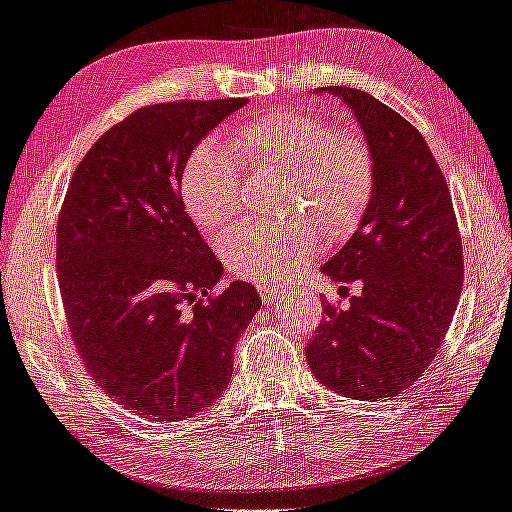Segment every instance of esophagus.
Instances as JSON below:
<instances>
[{
    "label": "esophagus",
    "mask_w": 512,
    "mask_h": 512,
    "mask_svg": "<svg viewBox=\"0 0 512 512\" xmlns=\"http://www.w3.org/2000/svg\"><path fill=\"white\" fill-rule=\"evenodd\" d=\"M260 296H263L265 305H274L278 298H285L287 289L283 285H258Z\"/></svg>",
    "instance_id": "obj_1"
}]
</instances>
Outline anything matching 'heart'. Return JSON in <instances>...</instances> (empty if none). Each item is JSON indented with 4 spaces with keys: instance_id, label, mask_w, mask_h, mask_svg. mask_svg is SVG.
Returning <instances> with one entry per match:
<instances>
[{
    "instance_id": "obj_1",
    "label": "heart",
    "mask_w": 512,
    "mask_h": 512,
    "mask_svg": "<svg viewBox=\"0 0 512 512\" xmlns=\"http://www.w3.org/2000/svg\"><path fill=\"white\" fill-rule=\"evenodd\" d=\"M238 159L294 176L302 205L331 234H349L373 196L375 165L369 143L353 130H331L309 114L271 110L243 123L229 137ZM181 201L203 232L221 229L241 210V168L216 141H203L185 163ZM322 243L314 221L291 227L236 225L221 236L218 252L234 274L254 283H278L309 263Z\"/></svg>"
}]
</instances>
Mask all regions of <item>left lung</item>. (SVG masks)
<instances>
[{"mask_svg": "<svg viewBox=\"0 0 512 512\" xmlns=\"http://www.w3.org/2000/svg\"><path fill=\"white\" fill-rule=\"evenodd\" d=\"M314 92L338 97L356 117L375 183L356 232L320 269L362 291L344 311L325 302L307 362L333 393L391 400L429 367L462 294L451 192L424 137L398 112L356 88Z\"/></svg>", "mask_w": 512, "mask_h": 512, "instance_id": "left-lung-1", "label": "left lung"}]
</instances>
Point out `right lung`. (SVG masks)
I'll list each match as a JSON object with an SVG mask.
<instances>
[{"label":"right lung","instance_id":"add662e5","mask_svg":"<svg viewBox=\"0 0 512 512\" xmlns=\"http://www.w3.org/2000/svg\"><path fill=\"white\" fill-rule=\"evenodd\" d=\"M243 106L137 110L83 156L61 207L57 271L72 340L103 393L152 422L192 417L227 389L234 344L263 305L245 280L210 296L223 265L179 194L192 150Z\"/></svg>","mask_w":512,"mask_h":512}]
</instances>
